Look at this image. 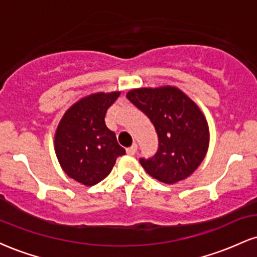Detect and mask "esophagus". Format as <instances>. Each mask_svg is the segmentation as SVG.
Listing matches in <instances>:
<instances>
[{
	"label": "esophagus",
	"instance_id": "1",
	"mask_svg": "<svg viewBox=\"0 0 257 257\" xmlns=\"http://www.w3.org/2000/svg\"><path fill=\"white\" fill-rule=\"evenodd\" d=\"M137 151H138V145H137V144H133L131 147H128V149H126V153H128V155H131V156L135 155V153H137Z\"/></svg>",
	"mask_w": 257,
	"mask_h": 257
}]
</instances>
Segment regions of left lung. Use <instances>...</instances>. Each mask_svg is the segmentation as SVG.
<instances>
[{
    "label": "left lung",
    "instance_id": "8db88e82",
    "mask_svg": "<svg viewBox=\"0 0 257 257\" xmlns=\"http://www.w3.org/2000/svg\"><path fill=\"white\" fill-rule=\"evenodd\" d=\"M126 99L149 117L157 133V152L140 158L147 174L164 184L190 176L209 145L208 123L198 106L174 87L134 89Z\"/></svg>",
    "mask_w": 257,
    "mask_h": 257
}]
</instances>
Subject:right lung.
Segmentation results:
<instances>
[{
	"label": "right lung",
	"instance_id": "add662e5",
	"mask_svg": "<svg viewBox=\"0 0 257 257\" xmlns=\"http://www.w3.org/2000/svg\"><path fill=\"white\" fill-rule=\"evenodd\" d=\"M119 93H99L79 100L67 110L55 134V152L64 172L85 186H94L111 173L125 155L116 134L105 124L108 107Z\"/></svg>",
	"mask_w": 257,
	"mask_h": 257
}]
</instances>
